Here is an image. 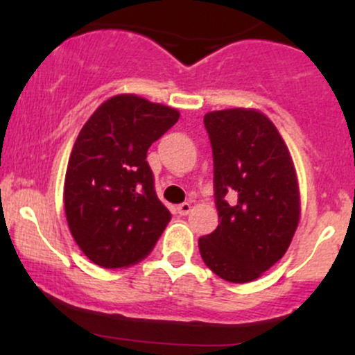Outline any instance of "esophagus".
I'll list each match as a JSON object with an SVG mask.
<instances>
[{
    "label": "esophagus",
    "mask_w": 355,
    "mask_h": 355,
    "mask_svg": "<svg viewBox=\"0 0 355 355\" xmlns=\"http://www.w3.org/2000/svg\"><path fill=\"white\" fill-rule=\"evenodd\" d=\"M190 210H191V205H190L189 202L180 203V205L177 207V211H178V214H180V215H189Z\"/></svg>",
    "instance_id": "esophagus-1"
}]
</instances>
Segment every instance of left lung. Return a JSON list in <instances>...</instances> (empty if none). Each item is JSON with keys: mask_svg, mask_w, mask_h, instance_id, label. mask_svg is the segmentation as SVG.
Here are the masks:
<instances>
[{"mask_svg": "<svg viewBox=\"0 0 355 355\" xmlns=\"http://www.w3.org/2000/svg\"><path fill=\"white\" fill-rule=\"evenodd\" d=\"M214 155L218 227L198 239L207 267L245 284L282 259L300 215L299 185L287 145L263 113L230 108L203 116Z\"/></svg>", "mask_w": 355, "mask_h": 355, "instance_id": "8db88e82", "label": "left lung"}]
</instances>
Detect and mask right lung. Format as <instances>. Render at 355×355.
Segmentation results:
<instances>
[{
    "instance_id": "obj_1",
    "label": "right lung",
    "mask_w": 355,
    "mask_h": 355,
    "mask_svg": "<svg viewBox=\"0 0 355 355\" xmlns=\"http://www.w3.org/2000/svg\"><path fill=\"white\" fill-rule=\"evenodd\" d=\"M178 116L165 105L118 95L81 128L67 166L64 211L73 239L96 266H133L164 234L172 214L158 200L146 152Z\"/></svg>"
}]
</instances>
